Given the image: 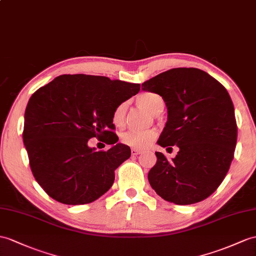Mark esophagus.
Wrapping results in <instances>:
<instances>
[{"label":"esophagus","instance_id":"esophagus-1","mask_svg":"<svg viewBox=\"0 0 256 256\" xmlns=\"http://www.w3.org/2000/svg\"><path fill=\"white\" fill-rule=\"evenodd\" d=\"M140 153H142V151L141 150H139V148H132V154L134 155H138V154H140Z\"/></svg>","mask_w":256,"mask_h":256}]
</instances>
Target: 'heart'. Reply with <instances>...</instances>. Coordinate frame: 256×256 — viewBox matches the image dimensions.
<instances>
[{
  "label": "heart",
  "mask_w": 256,
  "mask_h": 256,
  "mask_svg": "<svg viewBox=\"0 0 256 256\" xmlns=\"http://www.w3.org/2000/svg\"><path fill=\"white\" fill-rule=\"evenodd\" d=\"M136 103L138 106L146 110L152 115H158L165 108V101L158 93L144 92L136 96ZM126 104L122 103L114 110L112 115V120L116 127L120 128L126 120ZM158 138V132L155 130H146V132H127L122 134L120 140L132 148H148L152 142Z\"/></svg>",
  "instance_id": "1"
}]
</instances>
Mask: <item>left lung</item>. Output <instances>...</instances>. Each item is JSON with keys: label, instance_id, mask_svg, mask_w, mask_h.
Instances as JSON below:
<instances>
[{"label": "left lung", "instance_id": "1", "mask_svg": "<svg viewBox=\"0 0 256 256\" xmlns=\"http://www.w3.org/2000/svg\"><path fill=\"white\" fill-rule=\"evenodd\" d=\"M167 106V122L158 141L176 158L158 160L148 182L165 201L189 205L208 198L222 182L234 160L236 136L234 108L226 88L198 68H172L142 84Z\"/></svg>", "mask_w": 256, "mask_h": 256}]
</instances>
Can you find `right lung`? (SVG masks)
Returning <instances> with one entry per match:
<instances>
[{
	"label": "right lung",
	"mask_w": 256,
	"mask_h": 256,
	"mask_svg": "<svg viewBox=\"0 0 256 256\" xmlns=\"http://www.w3.org/2000/svg\"><path fill=\"white\" fill-rule=\"evenodd\" d=\"M139 91V84L78 74L56 77L31 96L22 139L34 177L50 196L81 205L110 190L115 170L132 155L116 143L112 115ZM91 138L114 146L96 152L88 146Z\"/></svg>",
	"instance_id": "1"
}]
</instances>
